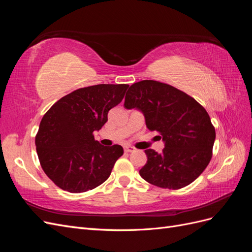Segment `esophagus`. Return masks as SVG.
I'll return each mask as SVG.
<instances>
[{"mask_svg": "<svg viewBox=\"0 0 252 252\" xmlns=\"http://www.w3.org/2000/svg\"><path fill=\"white\" fill-rule=\"evenodd\" d=\"M134 147L133 146H131V145H126V146H124V150H125V152H132V151H134Z\"/></svg>", "mask_w": 252, "mask_h": 252, "instance_id": "esophagus-1", "label": "esophagus"}]
</instances>
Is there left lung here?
<instances>
[{
    "instance_id": "8db88e82",
    "label": "left lung",
    "mask_w": 252,
    "mask_h": 252,
    "mask_svg": "<svg viewBox=\"0 0 252 252\" xmlns=\"http://www.w3.org/2000/svg\"><path fill=\"white\" fill-rule=\"evenodd\" d=\"M124 107L143 112L146 126L165 143L161 154L146 149L147 163L140 175L150 184L168 189L185 187L208 166L216 129L210 117L193 97L168 84L152 80L134 83Z\"/></svg>"
}]
</instances>
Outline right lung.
I'll return each mask as SVG.
<instances>
[{"label": "right lung", "mask_w": 252, "mask_h": 252, "mask_svg": "<svg viewBox=\"0 0 252 252\" xmlns=\"http://www.w3.org/2000/svg\"><path fill=\"white\" fill-rule=\"evenodd\" d=\"M127 84H98L72 91L44 114L35 135L44 172L61 189L85 192L109 178L120 145L106 147L94 132L107 122L108 111L123 100Z\"/></svg>", "instance_id": "1"}]
</instances>
